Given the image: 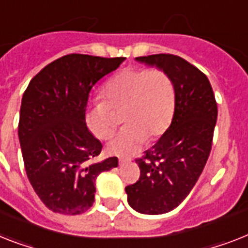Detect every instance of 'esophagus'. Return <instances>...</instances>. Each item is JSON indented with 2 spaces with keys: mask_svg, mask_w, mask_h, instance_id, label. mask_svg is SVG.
I'll return each mask as SVG.
<instances>
[{
  "mask_svg": "<svg viewBox=\"0 0 248 248\" xmlns=\"http://www.w3.org/2000/svg\"><path fill=\"white\" fill-rule=\"evenodd\" d=\"M131 162V158H120V164H124V163H130Z\"/></svg>",
  "mask_w": 248,
  "mask_h": 248,
  "instance_id": "1",
  "label": "esophagus"
}]
</instances>
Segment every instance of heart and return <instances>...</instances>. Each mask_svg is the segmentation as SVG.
<instances>
[{
	"label": "heart",
	"instance_id": "1",
	"mask_svg": "<svg viewBox=\"0 0 248 248\" xmlns=\"http://www.w3.org/2000/svg\"><path fill=\"white\" fill-rule=\"evenodd\" d=\"M104 100L86 108L85 122L98 139H108L118 124L116 113H124L126 124L107 144L114 155H130L146 138L156 139L166 132L174 113L176 89L163 70H124L114 76L103 90Z\"/></svg>",
	"mask_w": 248,
	"mask_h": 248
}]
</instances>
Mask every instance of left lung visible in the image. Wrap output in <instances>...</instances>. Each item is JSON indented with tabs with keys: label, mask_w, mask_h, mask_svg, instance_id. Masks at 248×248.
Here are the masks:
<instances>
[{
	"label": "left lung",
	"mask_w": 248,
	"mask_h": 248,
	"mask_svg": "<svg viewBox=\"0 0 248 248\" xmlns=\"http://www.w3.org/2000/svg\"><path fill=\"white\" fill-rule=\"evenodd\" d=\"M136 61L166 71L176 89L172 124L156 144L136 159L140 178L124 190L134 210L164 214L190 194L209 158L218 117L214 93L205 74L174 54H152Z\"/></svg>",
	"instance_id": "8db88e82"
}]
</instances>
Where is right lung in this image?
Instances as JSON below:
<instances>
[{
    "label": "right lung",
    "instance_id": "obj_1",
    "mask_svg": "<svg viewBox=\"0 0 248 248\" xmlns=\"http://www.w3.org/2000/svg\"><path fill=\"white\" fill-rule=\"evenodd\" d=\"M124 57L66 54L31 78L21 100L19 140L30 185L46 206L65 215L82 214L94 202L95 180L118 166L96 160L103 145L85 122L92 88Z\"/></svg>",
    "mask_w": 248,
    "mask_h": 248
}]
</instances>
